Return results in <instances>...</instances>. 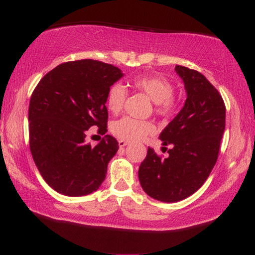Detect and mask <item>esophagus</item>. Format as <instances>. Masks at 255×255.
Segmentation results:
<instances>
[{
    "instance_id": "34e87169",
    "label": "esophagus",
    "mask_w": 255,
    "mask_h": 255,
    "mask_svg": "<svg viewBox=\"0 0 255 255\" xmlns=\"http://www.w3.org/2000/svg\"><path fill=\"white\" fill-rule=\"evenodd\" d=\"M118 143H119V147H125V146L128 145V141L124 139H119Z\"/></svg>"
}]
</instances>
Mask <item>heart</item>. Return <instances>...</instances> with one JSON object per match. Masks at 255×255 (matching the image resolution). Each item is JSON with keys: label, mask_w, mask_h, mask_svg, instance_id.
I'll return each mask as SVG.
<instances>
[{"label": "heart", "mask_w": 255, "mask_h": 255, "mask_svg": "<svg viewBox=\"0 0 255 255\" xmlns=\"http://www.w3.org/2000/svg\"><path fill=\"white\" fill-rule=\"evenodd\" d=\"M131 85L138 91L145 93L155 105L157 115L167 117L173 114L176 108V99L173 97L174 85L162 75H139L132 79ZM127 98L125 86L115 83L107 93V107L112 114H118L123 109ZM153 125L130 117H124L112 123L111 132L120 139L137 141L153 132Z\"/></svg>", "instance_id": "b5f03b06"}]
</instances>
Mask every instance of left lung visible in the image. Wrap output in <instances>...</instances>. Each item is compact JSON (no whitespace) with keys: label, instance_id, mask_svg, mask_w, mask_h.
<instances>
[{"label":"left lung","instance_id":"obj_1","mask_svg":"<svg viewBox=\"0 0 255 255\" xmlns=\"http://www.w3.org/2000/svg\"><path fill=\"white\" fill-rule=\"evenodd\" d=\"M175 71L183 80L187 100L159 135L164 146L173 147L166 158L148 147L138 170L144 191L164 202L183 200L205 183L217 162L225 130L226 107L217 89L195 70L176 65Z\"/></svg>","mask_w":255,"mask_h":255}]
</instances>
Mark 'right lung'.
<instances>
[{"label":"right lung","instance_id":"obj_1","mask_svg":"<svg viewBox=\"0 0 255 255\" xmlns=\"http://www.w3.org/2000/svg\"><path fill=\"white\" fill-rule=\"evenodd\" d=\"M118 67L93 59L66 62L47 73L29 103V146L44 180L62 195L80 197L97 191L108 163L119 148L106 135L96 146L86 131H108L107 93L123 77ZM101 138V137H100Z\"/></svg>","mask_w":255,"mask_h":255}]
</instances>
